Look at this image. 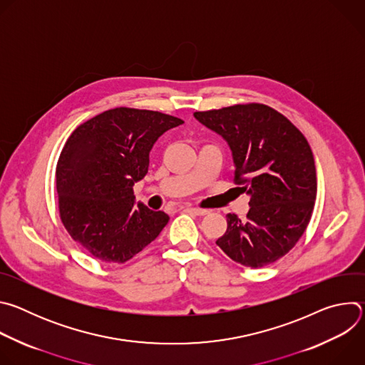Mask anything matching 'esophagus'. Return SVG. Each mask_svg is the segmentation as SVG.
<instances>
[{"label":"esophagus","instance_id":"1","mask_svg":"<svg viewBox=\"0 0 365 365\" xmlns=\"http://www.w3.org/2000/svg\"><path fill=\"white\" fill-rule=\"evenodd\" d=\"M186 211L193 215H197V217H203L207 214L206 210H200V207H186Z\"/></svg>","mask_w":365,"mask_h":365}]
</instances>
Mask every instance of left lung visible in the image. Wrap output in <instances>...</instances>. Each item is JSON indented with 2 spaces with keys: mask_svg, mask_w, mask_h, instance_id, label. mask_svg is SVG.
I'll return each instance as SVG.
<instances>
[{
  "mask_svg": "<svg viewBox=\"0 0 365 365\" xmlns=\"http://www.w3.org/2000/svg\"><path fill=\"white\" fill-rule=\"evenodd\" d=\"M193 117L227 141L235 182L250 196L247 220L228 214L227 231L217 245L245 267L277 262L299 241L314 211L317 169L307 140L284 115L263 103Z\"/></svg>",
  "mask_w": 365,
  "mask_h": 365,
  "instance_id": "8db88e82",
  "label": "left lung"
}]
</instances>
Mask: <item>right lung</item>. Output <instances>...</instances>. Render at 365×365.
<instances>
[{
  "instance_id": "add662e5",
  "label": "right lung",
  "mask_w": 365,
  "mask_h": 365,
  "mask_svg": "<svg viewBox=\"0 0 365 365\" xmlns=\"http://www.w3.org/2000/svg\"><path fill=\"white\" fill-rule=\"evenodd\" d=\"M180 124L158 111L115 108L68 138L56 168L61 220L93 258L125 263L169 222L168 214L135 205L133 186L148 172L154 143Z\"/></svg>"
}]
</instances>
